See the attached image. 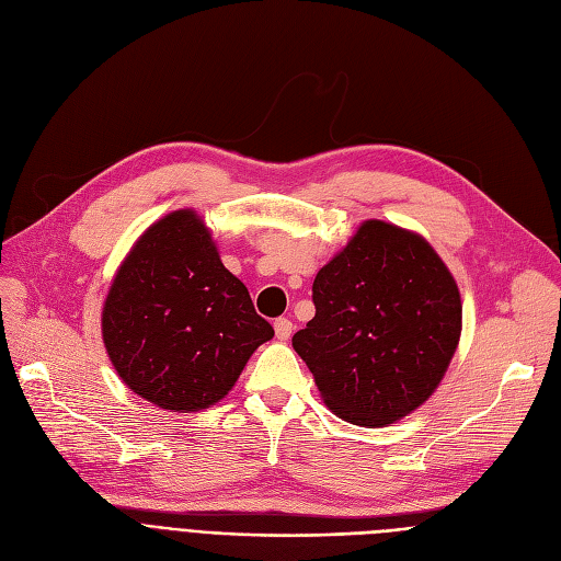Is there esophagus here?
<instances>
[{
    "mask_svg": "<svg viewBox=\"0 0 561 561\" xmlns=\"http://www.w3.org/2000/svg\"><path fill=\"white\" fill-rule=\"evenodd\" d=\"M291 333H294V321L291 319H286V317L275 319V335H277V340H288V337H291Z\"/></svg>",
    "mask_w": 561,
    "mask_h": 561,
    "instance_id": "esophagus-1",
    "label": "esophagus"
}]
</instances>
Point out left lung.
Returning a JSON list of instances; mask_svg holds the SVG:
<instances>
[{"label":"left lung","mask_w":561,"mask_h":561,"mask_svg":"<svg viewBox=\"0 0 561 561\" xmlns=\"http://www.w3.org/2000/svg\"><path fill=\"white\" fill-rule=\"evenodd\" d=\"M314 317L294 350L327 405L358 426H385L420 408L461 335V298L420 234L366 221L319 270Z\"/></svg>","instance_id":"obj_1"}]
</instances>
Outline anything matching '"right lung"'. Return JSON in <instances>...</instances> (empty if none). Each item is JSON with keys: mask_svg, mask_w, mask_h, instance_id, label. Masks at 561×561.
I'll return each mask as SVG.
<instances>
[{"mask_svg": "<svg viewBox=\"0 0 561 561\" xmlns=\"http://www.w3.org/2000/svg\"><path fill=\"white\" fill-rule=\"evenodd\" d=\"M102 335L137 396L170 412H195L224 399L275 331L224 267L203 219L179 209L144 232L123 261L102 310Z\"/></svg>", "mask_w": 561, "mask_h": 561, "instance_id": "obj_1", "label": "right lung"}]
</instances>
